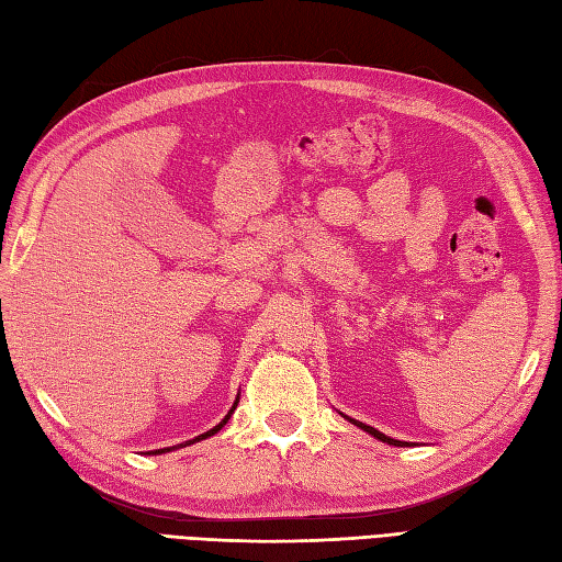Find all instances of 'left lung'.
Listing matches in <instances>:
<instances>
[{"label":"left lung","mask_w":562,"mask_h":562,"mask_svg":"<svg viewBox=\"0 0 562 562\" xmlns=\"http://www.w3.org/2000/svg\"><path fill=\"white\" fill-rule=\"evenodd\" d=\"M351 424L355 426H359V428H363L367 430V434H371L373 438H378V440H383V442H387V446H397V448H402V446H407V442L404 440H395V438H390V436H385V434H381V430H375L373 426H367V424H361V422H355V419H349Z\"/></svg>","instance_id":"left-lung-1"}]
</instances>
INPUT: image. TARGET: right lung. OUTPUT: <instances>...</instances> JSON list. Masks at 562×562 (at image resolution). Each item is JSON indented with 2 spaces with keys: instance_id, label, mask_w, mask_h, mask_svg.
I'll use <instances>...</instances> for the list:
<instances>
[{
  "instance_id": "obj_1",
  "label": "right lung",
  "mask_w": 562,
  "mask_h": 562,
  "mask_svg": "<svg viewBox=\"0 0 562 562\" xmlns=\"http://www.w3.org/2000/svg\"><path fill=\"white\" fill-rule=\"evenodd\" d=\"M237 402H239V400H237ZM237 402H234V404H232V409L227 412V416H225V419H222V422H220V424H217L215 428H211V430H205V434H201V436H195L193 440H187V442H181V446H179V448H187V446H191V442H199V440H203V438H211V436H215V434H217V430H220L222 426H225V424L229 422V416H232V412H234V409H237ZM169 450H172V448H162V450H155V454H162V452H169Z\"/></svg>"
}]
</instances>
